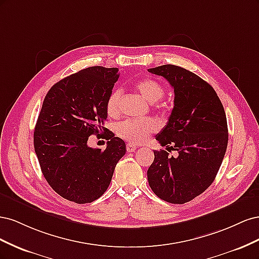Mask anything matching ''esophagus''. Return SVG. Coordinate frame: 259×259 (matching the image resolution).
<instances>
[{
  "label": "esophagus",
  "instance_id": "1",
  "mask_svg": "<svg viewBox=\"0 0 259 259\" xmlns=\"http://www.w3.org/2000/svg\"><path fill=\"white\" fill-rule=\"evenodd\" d=\"M126 150L127 152H134L136 150V146L135 145H132V144H127L126 145Z\"/></svg>",
  "mask_w": 259,
  "mask_h": 259
}]
</instances>
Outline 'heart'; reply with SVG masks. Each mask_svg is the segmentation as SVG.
<instances>
[{"label":"heart","mask_w":259,"mask_h":259,"mask_svg":"<svg viewBox=\"0 0 259 259\" xmlns=\"http://www.w3.org/2000/svg\"><path fill=\"white\" fill-rule=\"evenodd\" d=\"M136 91L139 95L149 103H156L163 98L165 94L164 86L158 81L152 79H145L136 83ZM122 91L113 89L106 100V111L109 116L115 117L121 111ZM116 135L126 140L130 144H139L148 138L155 130V123L151 119L145 120H125L115 125Z\"/></svg>","instance_id":"b5f03b06"}]
</instances>
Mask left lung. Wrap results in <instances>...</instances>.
I'll use <instances>...</instances> for the list:
<instances>
[{"instance_id":"left-lung-1","label":"left lung","mask_w":259,"mask_h":259,"mask_svg":"<svg viewBox=\"0 0 259 259\" xmlns=\"http://www.w3.org/2000/svg\"><path fill=\"white\" fill-rule=\"evenodd\" d=\"M148 71L174 89V108L155 139L178 153L174 158L165 150L153 151L149 186L160 199L184 204L207 189L222 165L228 145L226 113L214 89L189 70L164 65Z\"/></svg>"}]
</instances>
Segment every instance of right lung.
<instances>
[{"label": "right lung", "instance_id": "add662e5", "mask_svg": "<svg viewBox=\"0 0 259 259\" xmlns=\"http://www.w3.org/2000/svg\"><path fill=\"white\" fill-rule=\"evenodd\" d=\"M119 69L90 67L69 75L46 94L34 128V150L46 182L60 197L84 204L105 193L126 146L105 127L106 100ZM108 140L104 151L88 138Z\"/></svg>", "mask_w": 259, "mask_h": 259}]
</instances>
